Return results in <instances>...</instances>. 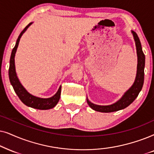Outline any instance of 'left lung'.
<instances>
[{
	"instance_id": "1",
	"label": "left lung",
	"mask_w": 154,
	"mask_h": 154,
	"mask_svg": "<svg viewBox=\"0 0 154 154\" xmlns=\"http://www.w3.org/2000/svg\"><path fill=\"white\" fill-rule=\"evenodd\" d=\"M134 36L135 44L137 47V57H138V64H137V72L136 79L132 87L124 94V96L116 103L110 106H98L94 104L87 99V103L92 109L96 111L103 112H110L124 109L125 108L130 106L135 98L139 95V92L142 89L144 79V66H145V56L141 48L140 40L136 34V32H132Z\"/></svg>"
}]
</instances>
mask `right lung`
<instances>
[{
    "label": "right lung",
    "instance_id": "obj_1",
    "mask_svg": "<svg viewBox=\"0 0 154 154\" xmlns=\"http://www.w3.org/2000/svg\"><path fill=\"white\" fill-rule=\"evenodd\" d=\"M32 22L28 24L22 32L20 33V36H18V38L16 42V44L15 47H14L13 51H12L11 56H10V67H9V78L10 83H11L12 86H13L14 90H15V93L17 94L18 97L21 100V101L26 106H29V107L36 108V109L39 110H48L51 109L58 103V102L60 99V93H61V87L59 88L58 91L57 93L55 94L52 97L48 98H38L36 96H32V94H29L27 91H26L25 89L22 87L21 84L18 80L17 75H16L15 72V55L17 51L18 44H19L20 39L23 33L25 32L28 26L31 25Z\"/></svg>",
    "mask_w": 154,
    "mask_h": 154
}]
</instances>
